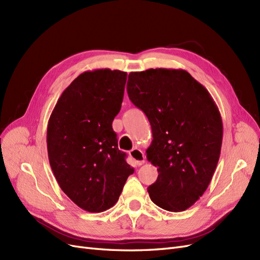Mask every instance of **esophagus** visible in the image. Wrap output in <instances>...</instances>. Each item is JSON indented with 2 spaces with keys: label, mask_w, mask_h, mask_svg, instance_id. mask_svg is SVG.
Returning <instances> with one entry per match:
<instances>
[{
  "label": "esophagus",
  "mask_w": 260,
  "mask_h": 260,
  "mask_svg": "<svg viewBox=\"0 0 260 260\" xmlns=\"http://www.w3.org/2000/svg\"><path fill=\"white\" fill-rule=\"evenodd\" d=\"M129 155L133 160L135 161L136 165L140 166L145 163V154L141 151V150H139L137 148H134L129 151Z\"/></svg>",
  "instance_id": "esophagus-1"
}]
</instances>
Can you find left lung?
Returning <instances> with one entry per match:
<instances>
[{"instance_id":"8db88e82","label":"left lung","mask_w":260,"mask_h":260,"mask_svg":"<svg viewBox=\"0 0 260 260\" xmlns=\"http://www.w3.org/2000/svg\"><path fill=\"white\" fill-rule=\"evenodd\" d=\"M127 94L152 129L146 152L158 176L148 187L150 199L165 211H185L203 196L219 160L218 108L208 90L182 69L131 72Z\"/></svg>"}]
</instances>
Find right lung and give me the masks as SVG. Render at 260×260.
<instances>
[{
	"mask_svg": "<svg viewBox=\"0 0 260 260\" xmlns=\"http://www.w3.org/2000/svg\"><path fill=\"white\" fill-rule=\"evenodd\" d=\"M126 79L120 70L83 72L63 90L48 120L47 152L55 178L86 212L112 207L134 173L112 129Z\"/></svg>",
	"mask_w": 260,
	"mask_h": 260,
	"instance_id": "right-lung-1",
	"label": "right lung"
}]
</instances>
